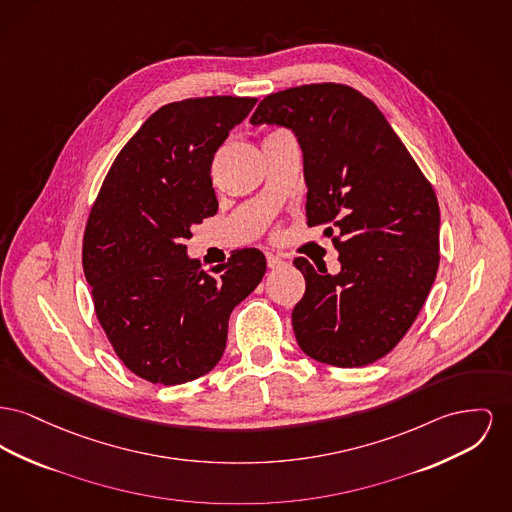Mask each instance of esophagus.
Wrapping results in <instances>:
<instances>
[{
	"mask_svg": "<svg viewBox=\"0 0 512 512\" xmlns=\"http://www.w3.org/2000/svg\"><path fill=\"white\" fill-rule=\"evenodd\" d=\"M267 265H269V269H278L284 265V259L274 253H267Z\"/></svg>",
	"mask_w": 512,
	"mask_h": 512,
	"instance_id": "esophagus-1",
	"label": "esophagus"
}]
</instances>
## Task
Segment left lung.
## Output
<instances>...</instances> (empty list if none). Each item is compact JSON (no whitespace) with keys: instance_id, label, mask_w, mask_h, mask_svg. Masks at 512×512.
I'll return each instance as SVG.
<instances>
[{"instance_id":"8db88e82","label":"left lung","mask_w":512,"mask_h":512,"mask_svg":"<svg viewBox=\"0 0 512 512\" xmlns=\"http://www.w3.org/2000/svg\"><path fill=\"white\" fill-rule=\"evenodd\" d=\"M253 125L292 129L303 152L307 226H329L340 272L294 261L301 350L334 367L387 356L412 327L439 269V203L412 154L361 92L319 83L261 100Z\"/></svg>"}]
</instances>
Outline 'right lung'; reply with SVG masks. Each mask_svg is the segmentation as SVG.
<instances>
[{
    "label": "right lung",
    "mask_w": 512,
    "mask_h": 512,
    "mask_svg": "<svg viewBox=\"0 0 512 512\" xmlns=\"http://www.w3.org/2000/svg\"><path fill=\"white\" fill-rule=\"evenodd\" d=\"M255 102L205 96L162 106L121 149L92 205L83 269L96 317L125 367L154 385L211 371L232 309L267 271L249 247L205 272L185 245L191 226L218 211L214 152Z\"/></svg>",
    "instance_id": "obj_1"
}]
</instances>
